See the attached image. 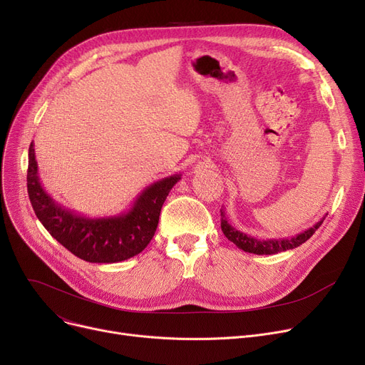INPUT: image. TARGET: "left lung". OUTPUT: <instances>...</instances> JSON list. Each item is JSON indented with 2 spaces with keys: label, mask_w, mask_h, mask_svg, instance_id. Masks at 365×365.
<instances>
[{
  "label": "left lung",
  "mask_w": 365,
  "mask_h": 365,
  "mask_svg": "<svg viewBox=\"0 0 365 365\" xmlns=\"http://www.w3.org/2000/svg\"><path fill=\"white\" fill-rule=\"evenodd\" d=\"M324 219H325V216L318 222V224L313 225L312 228H309L303 232H299L294 237H289V239L258 240L257 237H252V235H247V234H245L239 230H235L228 222V219L225 216V210L220 209V228H222V232H224L227 239L230 242H232L237 247L245 250V252H249V253H255V255H274V253L298 247L299 245H303L304 242H307L310 239V237L314 234V231L322 225Z\"/></svg>",
  "instance_id": "obj_1"
}]
</instances>
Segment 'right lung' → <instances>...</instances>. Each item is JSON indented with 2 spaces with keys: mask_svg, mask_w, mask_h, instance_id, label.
Returning a JSON list of instances; mask_svg holds the SVG:
<instances>
[{
  "mask_svg": "<svg viewBox=\"0 0 365 365\" xmlns=\"http://www.w3.org/2000/svg\"><path fill=\"white\" fill-rule=\"evenodd\" d=\"M179 180L180 174L158 180L135 198L128 212L92 219L66 209L44 191L34 143L28 152V195L38 220L56 242L88 262H120L145 250L156 231L163 204Z\"/></svg>",
  "mask_w": 365,
  "mask_h": 365,
  "instance_id": "add662e5",
  "label": "right lung"
}]
</instances>
